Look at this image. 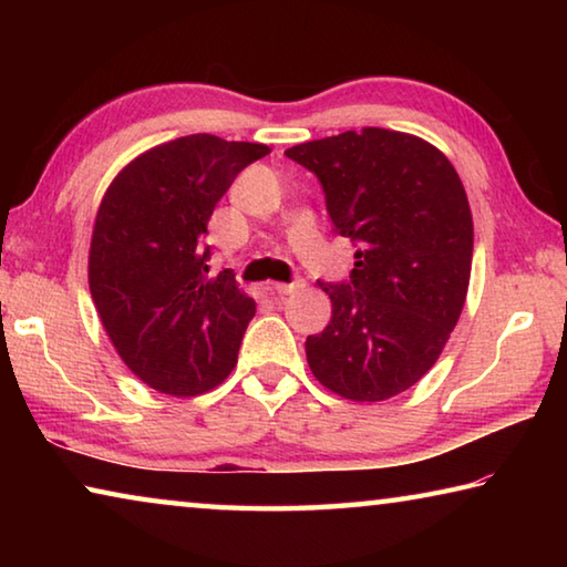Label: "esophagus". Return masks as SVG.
Masks as SVG:
<instances>
[{
    "instance_id": "1",
    "label": "esophagus",
    "mask_w": 567,
    "mask_h": 567,
    "mask_svg": "<svg viewBox=\"0 0 567 567\" xmlns=\"http://www.w3.org/2000/svg\"><path fill=\"white\" fill-rule=\"evenodd\" d=\"M300 287H302L300 280H295V282H270V285H267V290H272L277 295H292L295 290H300Z\"/></svg>"
}]
</instances>
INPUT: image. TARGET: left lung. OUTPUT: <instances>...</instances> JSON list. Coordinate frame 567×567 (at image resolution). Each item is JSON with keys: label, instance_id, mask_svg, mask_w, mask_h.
<instances>
[{"label": "left lung", "instance_id": "obj_1", "mask_svg": "<svg viewBox=\"0 0 567 567\" xmlns=\"http://www.w3.org/2000/svg\"><path fill=\"white\" fill-rule=\"evenodd\" d=\"M315 172L334 233L358 245L350 282L324 285L332 320L305 342L334 395L380 402L433 368L463 312L473 213L450 159L415 134L362 127L285 152Z\"/></svg>", "mask_w": 567, "mask_h": 567}]
</instances>
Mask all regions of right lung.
I'll return each instance as SVG.
<instances>
[{
    "instance_id": "add662e5",
    "label": "right lung",
    "mask_w": 567,
    "mask_h": 567,
    "mask_svg": "<svg viewBox=\"0 0 567 567\" xmlns=\"http://www.w3.org/2000/svg\"><path fill=\"white\" fill-rule=\"evenodd\" d=\"M270 155L257 142L189 134L134 157L104 192L90 292L122 362L152 390L195 398L237 364L255 300L209 275L207 223L235 177Z\"/></svg>"
}]
</instances>
